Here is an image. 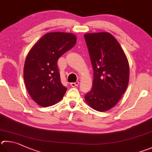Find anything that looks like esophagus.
<instances>
[{
  "label": "esophagus",
  "instance_id": "obj_1",
  "mask_svg": "<svg viewBox=\"0 0 152 152\" xmlns=\"http://www.w3.org/2000/svg\"><path fill=\"white\" fill-rule=\"evenodd\" d=\"M78 84H79L78 82H72V83H70V86L72 87H75V86H78Z\"/></svg>",
  "mask_w": 152,
  "mask_h": 152
}]
</instances>
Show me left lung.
<instances>
[{"instance_id": "8db88e82", "label": "left lung", "mask_w": 152, "mask_h": 152, "mask_svg": "<svg viewBox=\"0 0 152 152\" xmlns=\"http://www.w3.org/2000/svg\"><path fill=\"white\" fill-rule=\"evenodd\" d=\"M94 70L92 88L85 95L88 106L98 112L114 107L128 88L129 63L118 40L109 32L84 34Z\"/></svg>"}]
</instances>
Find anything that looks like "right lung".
<instances>
[{
  "mask_svg": "<svg viewBox=\"0 0 152 152\" xmlns=\"http://www.w3.org/2000/svg\"><path fill=\"white\" fill-rule=\"evenodd\" d=\"M76 43V37L67 32H48L30 50L24 66V80L30 97L42 107L62 100L67 88L60 81L57 62Z\"/></svg>",
  "mask_w": 152,
  "mask_h": 152,
  "instance_id": "obj_1",
  "label": "right lung"
}]
</instances>
